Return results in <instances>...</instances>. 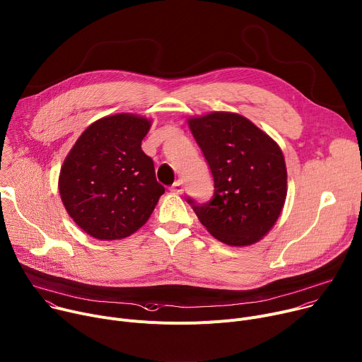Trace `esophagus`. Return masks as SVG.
<instances>
[{"mask_svg": "<svg viewBox=\"0 0 362 362\" xmlns=\"http://www.w3.org/2000/svg\"><path fill=\"white\" fill-rule=\"evenodd\" d=\"M171 191L173 192H175V194H181L184 189H182V182L178 180V181H175L174 184H173V187H171Z\"/></svg>", "mask_w": 362, "mask_h": 362, "instance_id": "1", "label": "esophagus"}]
</instances>
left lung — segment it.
<instances>
[{"instance_id":"left-lung-1","label":"left lung","mask_w":362,"mask_h":362,"mask_svg":"<svg viewBox=\"0 0 362 362\" xmlns=\"http://www.w3.org/2000/svg\"><path fill=\"white\" fill-rule=\"evenodd\" d=\"M214 181L213 200L188 199L202 225L229 246L259 242L280 217L287 197L281 148L251 120L230 111L188 117Z\"/></svg>"}]
</instances>
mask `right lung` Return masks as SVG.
<instances>
[{"label": "right lung", "instance_id": "obj_1", "mask_svg": "<svg viewBox=\"0 0 362 362\" xmlns=\"http://www.w3.org/2000/svg\"><path fill=\"white\" fill-rule=\"evenodd\" d=\"M152 120L119 113L90 124L59 173L61 200L75 223L98 240L124 239L151 217L165 188L142 151Z\"/></svg>", "mask_w": 362, "mask_h": 362}]
</instances>
